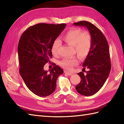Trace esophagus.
Returning <instances> with one entry per match:
<instances>
[{
    "label": "esophagus",
    "instance_id": "esophagus-1",
    "mask_svg": "<svg viewBox=\"0 0 124 124\" xmlns=\"http://www.w3.org/2000/svg\"><path fill=\"white\" fill-rule=\"evenodd\" d=\"M64 73H66V74H67L69 76H71L72 75V73L70 72H68V71H64Z\"/></svg>",
    "mask_w": 124,
    "mask_h": 124
}]
</instances>
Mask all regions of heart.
<instances>
[{
  "instance_id": "1",
  "label": "heart",
  "mask_w": 124,
  "mask_h": 124,
  "mask_svg": "<svg viewBox=\"0 0 124 124\" xmlns=\"http://www.w3.org/2000/svg\"><path fill=\"white\" fill-rule=\"evenodd\" d=\"M62 40L74 48V53L81 60H84L88 55L92 46L91 34L87 31H83L78 28H72L62 37ZM60 43L57 40L54 41L52 46V52L54 55L58 54ZM78 64L77 57L65 58L60 62L61 66L67 70Z\"/></svg>"
}]
</instances>
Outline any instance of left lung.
<instances>
[{
  "label": "left lung",
  "instance_id": "8db88e82",
  "mask_svg": "<svg viewBox=\"0 0 124 124\" xmlns=\"http://www.w3.org/2000/svg\"><path fill=\"white\" fill-rule=\"evenodd\" d=\"M73 25L87 28L91 36V49L83 65V70L86 68L88 70L86 71V75L83 72L78 73L81 80L76 86L79 94L91 96L103 86L111 70L108 43L103 33L91 23L83 21L74 23Z\"/></svg>",
  "mask_w": 124,
  "mask_h": 124
}]
</instances>
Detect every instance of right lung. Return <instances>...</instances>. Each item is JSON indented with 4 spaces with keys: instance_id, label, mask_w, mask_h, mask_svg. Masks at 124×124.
I'll use <instances>...</instances> for the list:
<instances>
[{
    "instance_id": "add662e5",
    "label": "right lung",
    "mask_w": 124,
    "mask_h": 124,
    "mask_svg": "<svg viewBox=\"0 0 124 124\" xmlns=\"http://www.w3.org/2000/svg\"><path fill=\"white\" fill-rule=\"evenodd\" d=\"M66 24L38 23L28 28L18 42L17 52L20 73L26 86L37 95L45 97L52 94L59 76L63 70L58 65L48 71L44 66L52 57V46Z\"/></svg>"
}]
</instances>
